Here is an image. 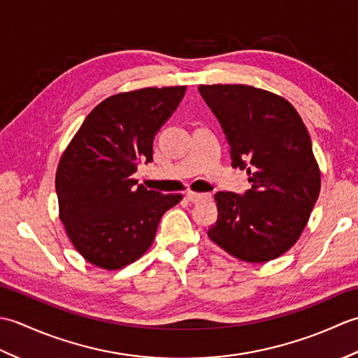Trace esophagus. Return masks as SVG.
<instances>
[{
    "instance_id": "esophagus-1",
    "label": "esophagus",
    "mask_w": 358,
    "mask_h": 358,
    "mask_svg": "<svg viewBox=\"0 0 358 358\" xmlns=\"http://www.w3.org/2000/svg\"><path fill=\"white\" fill-rule=\"evenodd\" d=\"M186 199L191 201V203H200L204 200H209L210 199V194H199V192H187L186 194Z\"/></svg>"
}]
</instances>
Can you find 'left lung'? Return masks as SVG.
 <instances>
[{
  "label": "left lung",
  "mask_w": 358,
  "mask_h": 358,
  "mask_svg": "<svg viewBox=\"0 0 358 358\" xmlns=\"http://www.w3.org/2000/svg\"><path fill=\"white\" fill-rule=\"evenodd\" d=\"M199 92L222 124L232 167L250 175L243 195L215 194L209 238L238 260H273L299 240L320 194L308 129L291 103L268 90L212 85Z\"/></svg>",
  "instance_id": "1"
}]
</instances>
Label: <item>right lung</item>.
<instances>
[{
	"mask_svg": "<svg viewBox=\"0 0 358 358\" xmlns=\"http://www.w3.org/2000/svg\"><path fill=\"white\" fill-rule=\"evenodd\" d=\"M186 86L146 87L106 98L89 113L59 159V220L75 249L103 269H120L150 248L159 220L183 199L148 191L132 178L152 162L157 132Z\"/></svg>",
	"mask_w": 358,
	"mask_h": 358,
	"instance_id": "1",
	"label": "right lung"
}]
</instances>
